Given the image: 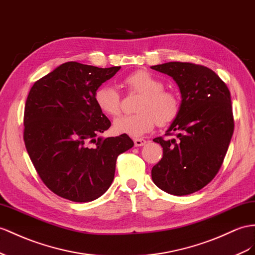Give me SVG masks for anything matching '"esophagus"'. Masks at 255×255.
Listing matches in <instances>:
<instances>
[{"instance_id": "esophagus-1", "label": "esophagus", "mask_w": 255, "mask_h": 255, "mask_svg": "<svg viewBox=\"0 0 255 255\" xmlns=\"http://www.w3.org/2000/svg\"><path fill=\"white\" fill-rule=\"evenodd\" d=\"M133 142L135 146H143L146 144V141L144 139H134Z\"/></svg>"}]
</instances>
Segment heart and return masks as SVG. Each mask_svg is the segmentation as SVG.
I'll list each match as a JSON object with an SVG mask.
<instances>
[{
    "label": "heart",
    "mask_w": 255,
    "mask_h": 255,
    "mask_svg": "<svg viewBox=\"0 0 255 255\" xmlns=\"http://www.w3.org/2000/svg\"><path fill=\"white\" fill-rule=\"evenodd\" d=\"M130 90L142 94L138 104V114L123 115L113 123V130L119 134L139 138L151 131L156 123L160 125L170 123L180 110L178 96L165 90L164 84L147 71L140 70L127 75L123 81ZM94 100L103 114L115 116L121 111V97L114 86L104 84L95 91Z\"/></svg>",
    "instance_id": "1"
}]
</instances>
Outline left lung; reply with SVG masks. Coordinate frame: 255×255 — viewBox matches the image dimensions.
<instances>
[{"mask_svg": "<svg viewBox=\"0 0 255 255\" xmlns=\"http://www.w3.org/2000/svg\"><path fill=\"white\" fill-rule=\"evenodd\" d=\"M177 83L180 110L167 129L177 139L155 138L162 158L152 168L153 182L164 192L183 196L210 182L227 152L234 132L231 93L225 83L204 65L167 62L151 67Z\"/></svg>", "mask_w": 255, "mask_h": 255, "instance_id": "8db88e82", "label": "left lung"}]
</instances>
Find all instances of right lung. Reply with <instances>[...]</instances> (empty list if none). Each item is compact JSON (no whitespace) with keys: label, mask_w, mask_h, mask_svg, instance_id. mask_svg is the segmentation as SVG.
<instances>
[{"label":"right lung","mask_w":255,"mask_h":255,"mask_svg":"<svg viewBox=\"0 0 255 255\" xmlns=\"http://www.w3.org/2000/svg\"><path fill=\"white\" fill-rule=\"evenodd\" d=\"M121 67L65 62L32 86L23 140L51 192L75 202L99 198L112 184L119 155L133 146L127 134L103 138L111 122L94 100L96 89Z\"/></svg>","instance_id":"1"}]
</instances>
